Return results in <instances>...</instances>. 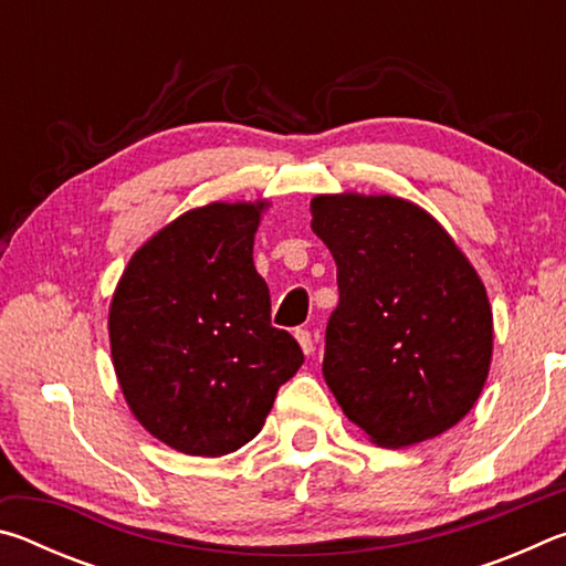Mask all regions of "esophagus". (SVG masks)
Returning a JSON list of instances; mask_svg holds the SVG:
<instances>
[{
	"instance_id": "obj_1",
	"label": "esophagus",
	"mask_w": 566,
	"mask_h": 566,
	"mask_svg": "<svg viewBox=\"0 0 566 566\" xmlns=\"http://www.w3.org/2000/svg\"><path fill=\"white\" fill-rule=\"evenodd\" d=\"M296 342H300V347L304 354H312L314 352V339H312V332L310 329H296L294 332Z\"/></svg>"
}]
</instances>
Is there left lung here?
Segmentation results:
<instances>
[{
	"mask_svg": "<svg viewBox=\"0 0 566 566\" xmlns=\"http://www.w3.org/2000/svg\"><path fill=\"white\" fill-rule=\"evenodd\" d=\"M312 229L337 262L324 379L379 447L452 429L490 375L492 306L462 249L424 209L379 195H319Z\"/></svg>",
	"mask_w": 566,
	"mask_h": 566,
	"instance_id": "left-lung-1",
	"label": "left lung"
}]
</instances>
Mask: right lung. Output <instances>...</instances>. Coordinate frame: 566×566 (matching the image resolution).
<instances>
[{"mask_svg": "<svg viewBox=\"0 0 566 566\" xmlns=\"http://www.w3.org/2000/svg\"><path fill=\"white\" fill-rule=\"evenodd\" d=\"M264 207L185 212L134 252L114 290L109 344L122 395L177 452H237L304 361L292 334L272 327L270 286L254 270Z\"/></svg>", "mask_w": 566, "mask_h": 566, "instance_id": "add662e5", "label": "right lung"}]
</instances>
